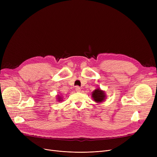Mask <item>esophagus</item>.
<instances>
[{
	"label": "esophagus",
	"instance_id": "34e87169",
	"mask_svg": "<svg viewBox=\"0 0 157 157\" xmlns=\"http://www.w3.org/2000/svg\"><path fill=\"white\" fill-rule=\"evenodd\" d=\"M76 91L77 92H81V88H80V87L79 86H76Z\"/></svg>",
	"mask_w": 157,
	"mask_h": 157
}]
</instances>
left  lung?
<instances>
[{
  "label": "left lung",
  "instance_id": "1",
  "mask_svg": "<svg viewBox=\"0 0 157 157\" xmlns=\"http://www.w3.org/2000/svg\"><path fill=\"white\" fill-rule=\"evenodd\" d=\"M92 97L95 102L97 103L102 102L105 99V94L104 91L101 88H97L92 92Z\"/></svg>",
  "mask_w": 157,
  "mask_h": 157
}]
</instances>
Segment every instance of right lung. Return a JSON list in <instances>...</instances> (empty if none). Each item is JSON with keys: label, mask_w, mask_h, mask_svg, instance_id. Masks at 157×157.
<instances>
[{"label": "right lung", "mask_w": 157, "mask_h": 157, "mask_svg": "<svg viewBox=\"0 0 157 157\" xmlns=\"http://www.w3.org/2000/svg\"><path fill=\"white\" fill-rule=\"evenodd\" d=\"M57 99H58V101H59V102H60V101H62V98L59 96V95H58V98H57Z\"/></svg>", "instance_id": "1"}]
</instances>
